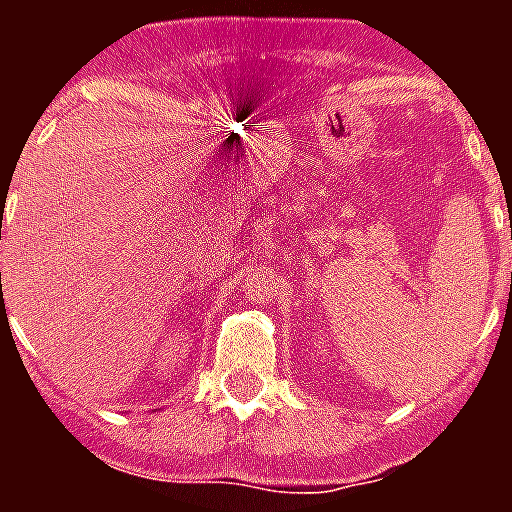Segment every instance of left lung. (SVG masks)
<instances>
[{
    "label": "left lung",
    "instance_id": "8db88e82",
    "mask_svg": "<svg viewBox=\"0 0 512 512\" xmlns=\"http://www.w3.org/2000/svg\"><path fill=\"white\" fill-rule=\"evenodd\" d=\"M510 233H512V215H510Z\"/></svg>",
    "mask_w": 512,
    "mask_h": 512
}]
</instances>
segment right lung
I'll return each mask as SVG.
<instances>
[{
  "mask_svg": "<svg viewBox=\"0 0 512 512\" xmlns=\"http://www.w3.org/2000/svg\"><path fill=\"white\" fill-rule=\"evenodd\" d=\"M0 239H2V223H0Z\"/></svg>",
  "mask_w": 512,
  "mask_h": 512,
  "instance_id": "obj_1",
  "label": "right lung"
}]
</instances>
